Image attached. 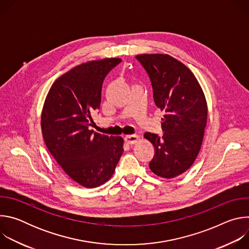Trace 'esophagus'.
<instances>
[{
    "label": "esophagus",
    "mask_w": 249,
    "mask_h": 249,
    "mask_svg": "<svg viewBox=\"0 0 249 249\" xmlns=\"http://www.w3.org/2000/svg\"><path fill=\"white\" fill-rule=\"evenodd\" d=\"M139 136L138 135H128L125 137V141L126 143L129 144V145H132V144H136L137 142L139 141Z\"/></svg>",
    "instance_id": "1"
}]
</instances>
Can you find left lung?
Wrapping results in <instances>:
<instances>
[{"instance_id": "1", "label": "left lung", "mask_w": 249, "mask_h": 249, "mask_svg": "<svg viewBox=\"0 0 249 249\" xmlns=\"http://www.w3.org/2000/svg\"><path fill=\"white\" fill-rule=\"evenodd\" d=\"M136 59L150 77L157 107L164 112L163 135H144L156 152L149 166L158 176L173 178L193 164L201 149L208 116L205 94L191 71L173 57L142 54Z\"/></svg>"}]
</instances>
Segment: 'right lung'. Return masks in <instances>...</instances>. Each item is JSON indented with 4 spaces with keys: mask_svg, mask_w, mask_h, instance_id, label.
I'll return each mask as SVG.
<instances>
[{
    "mask_svg": "<svg viewBox=\"0 0 249 249\" xmlns=\"http://www.w3.org/2000/svg\"><path fill=\"white\" fill-rule=\"evenodd\" d=\"M120 62L106 58L71 69L54 82L43 105L47 149L67 175L87 188L108 181L124 151L121 137L89 130L91 115L100 107L103 80Z\"/></svg>",
    "mask_w": 249,
    "mask_h": 249,
    "instance_id": "add662e5",
    "label": "right lung"
}]
</instances>
